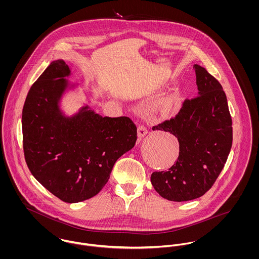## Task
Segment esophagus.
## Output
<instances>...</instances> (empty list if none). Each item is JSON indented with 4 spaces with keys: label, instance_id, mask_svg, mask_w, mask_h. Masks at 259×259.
<instances>
[{
    "label": "esophagus",
    "instance_id": "obj_1",
    "mask_svg": "<svg viewBox=\"0 0 259 259\" xmlns=\"http://www.w3.org/2000/svg\"><path fill=\"white\" fill-rule=\"evenodd\" d=\"M148 127L144 124H140L139 127H138V135H139V138L142 139L144 138L146 135H148Z\"/></svg>",
    "mask_w": 259,
    "mask_h": 259
}]
</instances>
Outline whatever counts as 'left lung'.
I'll list each match as a JSON object with an SVG mask.
<instances>
[{"label": "left lung", "mask_w": 259, "mask_h": 259, "mask_svg": "<svg viewBox=\"0 0 259 259\" xmlns=\"http://www.w3.org/2000/svg\"><path fill=\"white\" fill-rule=\"evenodd\" d=\"M197 97L185 100L179 113L152 131L168 132L180 143L176 163L154 171L155 191L170 201L202 196L219 178L232 146V120L222 84L201 66H193Z\"/></svg>", "instance_id": "left-lung-1"}]
</instances>
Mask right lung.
<instances>
[{
	"label": "right lung",
	"instance_id": "obj_1",
	"mask_svg": "<svg viewBox=\"0 0 259 259\" xmlns=\"http://www.w3.org/2000/svg\"><path fill=\"white\" fill-rule=\"evenodd\" d=\"M63 60H56L32 85L22 114L26 162L34 178L65 202L98 194L115 161L135 147L137 126L127 116L109 117L81 106L73 114L63 107L78 83Z\"/></svg>",
	"mask_w": 259,
	"mask_h": 259
}]
</instances>
